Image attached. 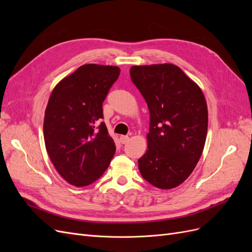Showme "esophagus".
<instances>
[{"label": "esophagus", "mask_w": 252, "mask_h": 252, "mask_svg": "<svg viewBox=\"0 0 252 252\" xmlns=\"http://www.w3.org/2000/svg\"><path fill=\"white\" fill-rule=\"evenodd\" d=\"M128 141H129V136H127V135H121L120 136V142L122 144H126V143H128Z\"/></svg>", "instance_id": "34e87169"}]
</instances>
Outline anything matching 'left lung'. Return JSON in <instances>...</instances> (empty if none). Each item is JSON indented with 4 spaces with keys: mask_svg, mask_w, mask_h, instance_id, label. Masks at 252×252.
<instances>
[{
    "mask_svg": "<svg viewBox=\"0 0 252 252\" xmlns=\"http://www.w3.org/2000/svg\"><path fill=\"white\" fill-rule=\"evenodd\" d=\"M130 78L150 113L148 149L138 161L140 172L155 187H177L202 156L208 127L205 96L173 64L132 66Z\"/></svg>",
    "mask_w": 252,
    "mask_h": 252,
    "instance_id": "8db88e82",
    "label": "left lung"
}]
</instances>
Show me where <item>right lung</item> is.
Segmentation results:
<instances>
[{"instance_id": "obj_1", "label": "right lung", "mask_w": 252, "mask_h": 252, "mask_svg": "<svg viewBox=\"0 0 252 252\" xmlns=\"http://www.w3.org/2000/svg\"><path fill=\"white\" fill-rule=\"evenodd\" d=\"M120 75L117 66L86 64L53 88L45 111L44 140L53 166L77 187L108 168L116 145L103 119V102Z\"/></svg>"}]
</instances>
